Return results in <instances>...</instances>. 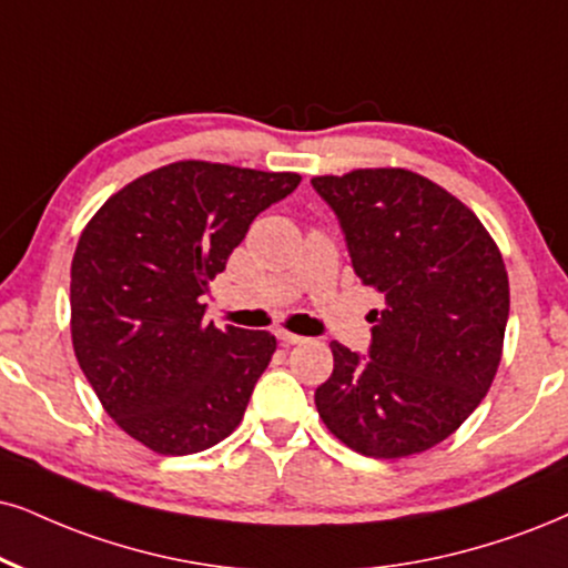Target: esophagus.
Listing matches in <instances>:
<instances>
[{
  "label": "esophagus",
  "instance_id": "obj_1",
  "mask_svg": "<svg viewBox=\"0 0 568 568\" xmlns=\"http://www.w3.org/2000/svg\"><path fill=\"white\" fill-rule=\"evenodd\" d=\"M276 337H278V342H282V345H286V347H290V345H300V342H305L303 337H300V334H292V332H278Z\"/></svg>",
  "mask_w": 568,
  "mask_h": 568
}]
</instances>
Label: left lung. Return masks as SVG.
Listing matches in <instances>:
<instances>
[{
	"mask_svg": "<svg viewBox=\"0 0 568 568\" xmlns=\"http://www.w3.org/2000/svg\"><path fill=\"white\" fill-rule=\"evenodd\" d=\"M337 213L355 276L382 292L366 355L332 342L316 389L326 429L368 458H408L471 416L498 374L508 271L489 231L458 197L405 168L316 176Z\"/></svg>",
	"mask_w": 568,
	"mask_h": 568,
	"instance_id": "left-lung-1",
	"label": "left lung"
}]
</instances>
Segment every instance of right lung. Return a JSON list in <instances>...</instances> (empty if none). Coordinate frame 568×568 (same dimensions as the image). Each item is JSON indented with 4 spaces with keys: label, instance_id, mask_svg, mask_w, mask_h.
Instances as JSON below:
<instances>
[{
    "label": "right lung",
    "instance_id": "right-lung-1",
    "mask_svg": "<svg viewBox=\"0 0 568 568\" xmlns=\"http://www.w3.org/2000/svg\"><path fill=\"white\" fill-rule=\"evenodd\" d=\"M297 173L179 160L125 184L81 231L70 337L108 416L160 455L219 445L276 353L271 332L205 324L200 297Z\"/></svg>",
    "mask_w": 568,
    "mask_h": 568
}]
</instances>
